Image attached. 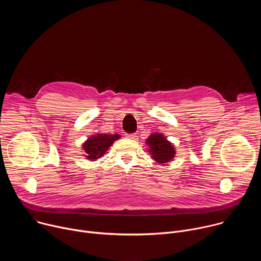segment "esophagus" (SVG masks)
Wrapping results in <instances>:
<instances>
[{
	"label": "esophagus",
	"mask_w": 261,
	"mask_h": 261,
	"mask_svg": "<svg viewBox=\"0 0 261 261\" xmlns=\"http://www.w3.org/2000/svg\"><path fill=\"white\" fill-rule=\"evenodd\" d=\"M126 137L129 139H136L137 135L136 134H126Z\"/></svg>",
	"instance_id": "obj_1"
}]
</instances>
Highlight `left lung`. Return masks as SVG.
<instances>
[{"mask_svg":"<svg viewBox=\"0 0 261 261\" xmlns=\"http://www.w3.org/2000/svg\"><path fill=\"white\" fill-rule=\"evenodd\" d=\"M145 143L147 144V151L152 155V158L160 164L172 161L175 155L173 144L166 139L161 133H154L147 137Z\"/></svg>","mask_w":261,"mask_h":261,"instance_id":"left-lung-1","label":"left lung"}]
</instances>
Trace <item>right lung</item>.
<instances>
[{
    "label": "right lung",
    "mask_w": 261,
    "mask_h": 261,
    "mask_svg": "<svg viewBox=\"0 0 261 261\" xmlns=\"http://www.w3.org/2000/svg\"><path fill=\"white\" fill-rule=\"evenodd\" d=\"M120 137L121 135L119 134L97 133L92 135L83 144V148L86 153L85 156L88 160L92 161L101 158L106 153L108 147Z\"/></svg>",
    "instance_id": "obj_1"
}]
</instances>
